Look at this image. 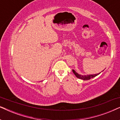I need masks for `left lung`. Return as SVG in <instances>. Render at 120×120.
Returning <instances> with one entry per match:
<instances>
[{
	"instance_id": "obj_1",
	"label": "left lung",
	"mask_w": 120,
	"mask_h": 120,
	"mask_svg": "<svg viewBox=\"0 0 120 120\" xmlns=\"http://www.w3.org/2000/svg\"><path fill=\"white\" fill-rule=\"evenodd\" d=\"M73 72L74 74L75 75L77 78L79 79H80L83 80H90L91 79L94 78V77L97 76L98 75H99L100 73L99 74H93V75H80L78 73H77L76 71H75L74 70H73Z\"/></svg>"
}]
</instances>
